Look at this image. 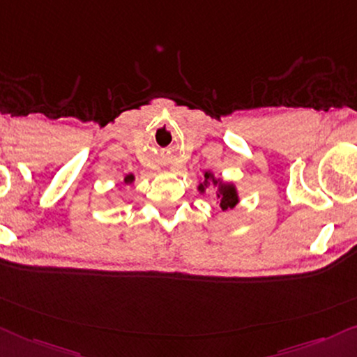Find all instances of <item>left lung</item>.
Here are the masks:
<instances>
[{
    "instance_id": "left-lung-1",
    "label": "left lung",
    "mask_w": 357,
    "mask_h": 357,
    "mask_svg": "<svg viewBox=\"0 0 357 357\" xmlns=\"http://www.w3.org/2000/svg\"><path fill=\"white\" fill-rule=\"evenodd\" d=\"M211 183L214 184V186H218V192H215V197H218L220 209H222V211L232 209V207L238 202L236 186H234V184H231V183H224L222 179L215 178V176L212 174L211 171H206L204 179H202V183L199 184V186H197L199 192H204L206 188L209 186Z\"/></svg>"
}]
</instances>
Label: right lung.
<instances>
[{
    "label": "right lung",
    "mask_w": 357,
    "mask_h": 357,
    "mask_svg": "<svg viewBox=\"0 0 357 357\" xmlns=\"http://www.w3.org/2000/svg\"><path fill=\"white\" fill-rule=\"evenodd\" d=\"M135 181V176L133 174H126L125 176V184H130V183H133Z\"/></svg>",
    "instance_id": "obj_1"
}]
</instances>
